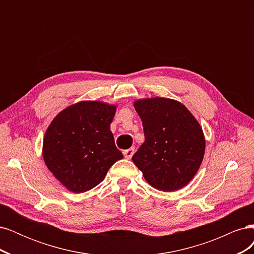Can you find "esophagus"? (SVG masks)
Returning <instances> with one entry per match:
<instances>
[{
  "label": "esophagus",
  "mask_w": 254,
  "mask_h": 254,
  "mask_svg": "<svg viewBox=\"0 0 254 254\" xmlns=\"http://www.w3.org/2000/svg\"><path fill=\"white\" fill-rule=\"evenodd\" d=\"M133 153H134V148H133V147L123 151V155H124V157H125L126 159H131V157L133 156Z\"/></svg>",
  "instance_id": "esophagus-1"
}]
</instances>
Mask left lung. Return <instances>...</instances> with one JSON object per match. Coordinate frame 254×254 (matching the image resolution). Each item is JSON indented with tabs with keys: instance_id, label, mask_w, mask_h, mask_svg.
<instances>
[{
	"instance_id": "8db88e82",
	"label": "left lung",
	"mask_w": 254,
	"mask_h": 254,
	"mask_svg": "<svg viewBox=\"0 0 254 254\" xmlns=\"http://www.w3.org/2000/svg\"><path fill=\"white\" fill-rule=\"evenodd\" d=\"M133 106L145 135V142L132 156L133 163L159 190L186 187L204 156L205 140L199 123L186 106L174 99H139Z\"/></svg>"
}]
</instances>
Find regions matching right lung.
<instances>
[{"instance_id":"right-lung-1","label":"right lung","mask_w":254,"mask_h":254,"mask_svg":"<svg viewBox=\"0 0 254 254\" xmlns=\"http://www.w3.org/2000/svg\"><path fill=\"white\" fill-rule=\"evenodd\" d=\"M115 110V106L102 102L74 104L61 111L45 132L44 162L73 193L96 187L123 158L110 130Z\"/></svg>"}]
</instances>
